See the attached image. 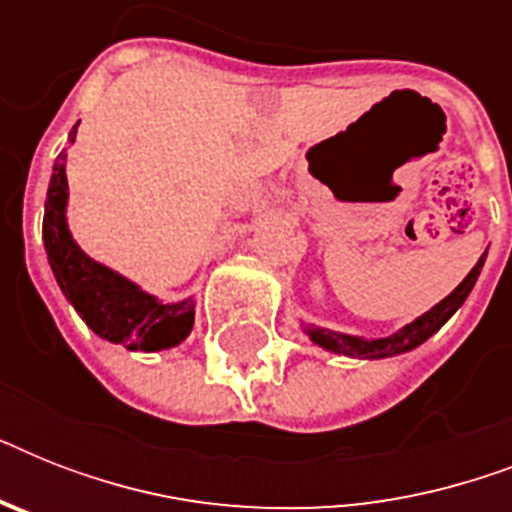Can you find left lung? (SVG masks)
<instances>
[{
  "mask_svg": "<svg viewBox=\"0 0 512 512\" xmlns=\"http://www.w3.org/2000/svg\"><path fill=\"white\" fill-rule=\"evenodd\" d=\"M486 252L481 255V260L476 263V268L465 276L460 287L454 289L452 295L441 300V303L428 311L425 316H420L417 321H412L409 327H404L396 335L385 337V340H361V337H350V335H340V332H329V329H319V327H308V335L316 345L327 350H335V353H345V356H358V358H385V356H396V353H406V350L417 348L420 342L428 340L430 335H436L438 329L444 327L446 321L452 319L457 308L465 303V297L470 295V289L476 284L478 273L484 268Z\"/></svg>",
  "mask_w": 512,
  "mask_h": 512,
  "instance_id": "1",
  "label": "left lung"
}]
</instances>
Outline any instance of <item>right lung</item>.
<instances>
[{"instance_id": "add662e5", "label": "right lung", "mask_w": 512, "mask_h": 512, "mask_svg": "<svg viewBox=\"0 0 512 512\" xmlns=\"http://www.w3.org/2000/svg\"><path fill=\"white\" fill-rule=\"evenodd\" d=\"M79 127V124H76ZM76 127L68 140L76 138ZM66 151H60L44 201V249L63 295L87 327L130 350H162L183 342L193 327V300L164 305L132 281L95 263L76 247L66 228Z\"/></svg>"}]
</instances>
